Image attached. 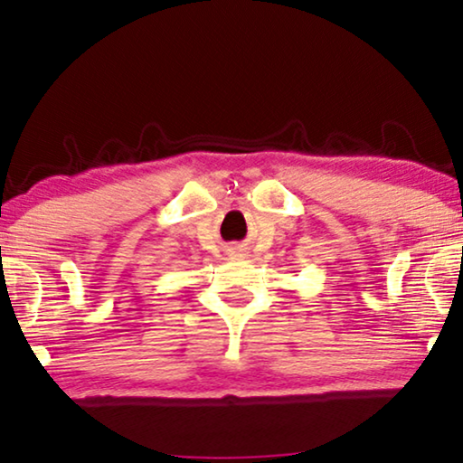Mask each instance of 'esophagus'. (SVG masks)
I'll list each match as a JSON object with an SVG mask.
<instances>
[{
  "mask_svg": "<svg viewBox=\"0 0 463 463\" xmlns=\"http://www.w3.org/2000/svg\"><path fill=\"white\" fill-rule=\"evenodd\" d=\"M238 252H240V250H238Z\"/></svg>",
  "mask_w": 463,
  "mask_h": 463,
  "instance_id": "34e87169",
  "label": "esophagus"
}]
</instances>
